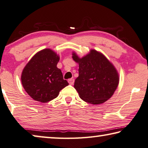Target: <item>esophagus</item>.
<instances>
[{"mask_svg": "<svg viewBox=\"0 0 148 148\" xmlns=\"http://www.w3.org/2000/svg\"><path fill=\"white\" fill-rule=\"evenodd\" d=\"M68 82H69V84L73 85V83H74V79H69V80H68Z\"/></svg>", "mask_w": 148, "mask_h": 148, "instance_id": "34e87169", "label": "esophagus"}]
</instances>
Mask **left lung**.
Segmentation results:
<instances>
[{"label": "left lung", "instance_id": "obj_1", "mask_svg": "<svg viewBox=\"0 0 148 148\" xmlns=\"http://www.w3.org/2000/svg\"><path fill=\"white\" fill-rule=\"evenodd\" d=\"M73 59L79 64V77L74 88L79 97L92 105L102 104L112 96L119 83L114 66L102 53L92 49L80 58L73 53Z\"/></svg>", "mask_w": 148, "mask_h": 148}]
</instances>
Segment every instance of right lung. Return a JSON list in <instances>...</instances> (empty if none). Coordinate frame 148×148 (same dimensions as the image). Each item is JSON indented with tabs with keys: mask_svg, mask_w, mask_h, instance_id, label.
<instances>
[{
	"mask_svg": "<svg viewBox=\"0 0 148 148\" xmlns=\"http://www.w3.org/2000/svg\"><path fill=\"white\" fill-rule=\"evenodd\" d=\"M59 60L55 52L45 49L36 53L24 67L21 75L23 86L34 100L47 103L69 84L56 66Z\"/></svg>",
	"mask_w": 148,
	"mask_h": 148,
	"instance_id": "right-lung-1",
	"label": "right lung"
}]
</instances>
